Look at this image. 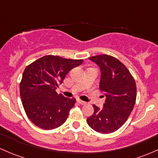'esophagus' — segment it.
<instances>
[{
  "label": "esophagus",
  "instance_id": "34e87169",
  "mask_svg": "<svg viewBox=\"0 0 158 158\" xmlns=\"http://www.w3.org/2000/svg\"><path fill=\"white\" fill-rule=\"evenodd\" d=\"M76 101H77V103H79V104H82V105H85V104H86V102H85V101L80 100V99H76Z\"/></svg>",
  "mask_w": 158,
  "mask_h": 158
}]
</instances>
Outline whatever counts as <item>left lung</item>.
<instances>
[{"mask_svg": "<svg viewBox=\"0 0 158 158\" xmlns=\"http://www.w3.org/2000/svg\"><path fill=\"white\" fill-rule=\"evenodd\" d=\"M101 71L99 89L106 96L104 107L94 104V114L88 117L89 126L99 133L108 134L122 127L133 110L136 101L135 79L117 58L107 54L92 56Z\"/></svg>", "mask_w": 158, "mask_h": 158, "instance_id": "obj_1", "label": "left lung"}]
</instances>
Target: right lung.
<instances>
[{"instance_id": "1", "label": "right lung", "mask_w": 158, "mask_h": 158, "mask_svg": "<svg viewBox=\"0 0 158 158\" xmlns=\"http://www.w3.org/2000/svg\"><path fill=\"white\" fill-rule=\"evenodd\" d=\"M82 62L46 55L25 68L19 94L26 115L36 127L51 130L65 123L76 100L57 94L56 89L68 73Z\"/></svg>"}]
</instances>
